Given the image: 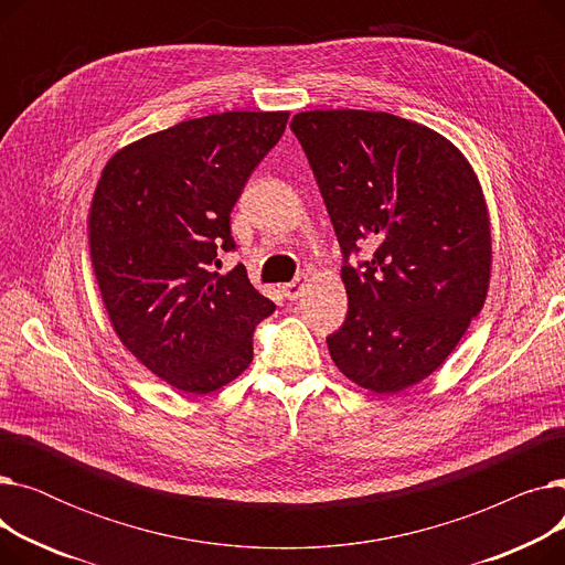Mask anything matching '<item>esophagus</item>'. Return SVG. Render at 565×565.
Wrapping results in <instances>:
<instances>
[{
  "label": "esophagus",
  "instance_id": "1",
  "mask_svg": "<svg viewBox=\"0 0 565 565\" xmlns=\"http://www.w3.org/2000/svg\"><path fill=\"white\" fill-rule=\"evenodd\" d=\"M305 284H307V275H298L292 281L284 284L281 290L286 295V300H298L300 295H302V290H305Z\"/></svg>",
  "mask_w": 565,
  "mask_h": 565
}]
</instances>
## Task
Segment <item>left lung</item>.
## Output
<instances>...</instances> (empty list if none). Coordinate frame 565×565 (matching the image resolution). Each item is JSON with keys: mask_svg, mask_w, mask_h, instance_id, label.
Segmentation results:
<instances>
[{"mask_svg": "<svg viewBox=\"0 0 565 565\" xmlns=\"http://www.w3.org/2000/svg\"><path fill=\"white\" fill-rule=\"evenodd\" d=\"M343 254L348 313L328 337L339 371L375 394L422 382L486 302L490 222L458 148L387 111L295 114ZM366 246L369 262L349 263Z\"/></svg>", "mask_w": 565, "mask_h": 565, "instance_id": "8db88e82", "label": "left lung"}]
</instances>
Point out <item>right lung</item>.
Wrapping results in <instances>:
<instances>
[{
    "instance_id": "obj_1",
    "label": "right lung",
    "mask_w": 565,
    "mask_h": 565,
    "mask_svg": "<svg viewBox=\"0 0 565 565\" xmlns=\"http://www.w3.org/2000/svg\"><path fill=\"white\" fill-rule=\"evenodd\" d=\"M288 111H224L148 135L118 151L98 181L88 245L118 339L171 387L211 394L254 358L256 324L275 302L233 252L231 211L281 139Z\"/></svg>"
}]
</instances>
